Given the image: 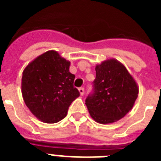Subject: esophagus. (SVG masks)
<instances>
[{"instance_id": "obj_1", "label": "esophagus", "mask_w": 161, "mask_h": 161, "mask_svg": "<svg viewBox=\"0 0 161 161\" xmlns=\"http://www.w3.org/2000/svg\"><path fill=\"white\" fill-rule=\"evenodd\" d=\"M78 90H79L80 92V94L81 95V96H83L84 93H85V89H84V88H80Z\"/></svg>"}]
</instances>
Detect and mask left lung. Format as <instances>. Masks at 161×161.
<instances>
[{
  "instance_id": "1",
  "label": "left lung",
  "mask_w": 161,
  "mask_h": 161,
  "mask_svg": "<svg viewBox=\"0 0 161 161\" xmlns=\"http://www.w3.org/2000/svg\"><path fill=\"white\" fill-rule=\"evenodd\" d=\"M94 92L85 100L89 114L97 123L109 124L130 111L139 94V87L126 67L109 59L97 64Z\"/></svg>"
}]
</instances>
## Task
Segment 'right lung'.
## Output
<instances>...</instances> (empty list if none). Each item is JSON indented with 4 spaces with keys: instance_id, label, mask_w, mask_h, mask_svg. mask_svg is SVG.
Listing matches in <instances>:
<instances>
[{
    "instance_id": "1",
    "label": "right lung",
    "mask_w": 161,
    "mask_h": 161,
    "mask_svg": "<svg viewBox=\"0 0 161 161\" xmlns=\"http://www.w3.org/2000/svg\"><path fill=\"white\" fill-rule=\"evenodd\" d=\"M70 61L55 51L38 55L22 72V93L31 113L46 123L66 117L79 91L73 86L75 75L69 72Z\"/></svg>"
}]
</instances>
